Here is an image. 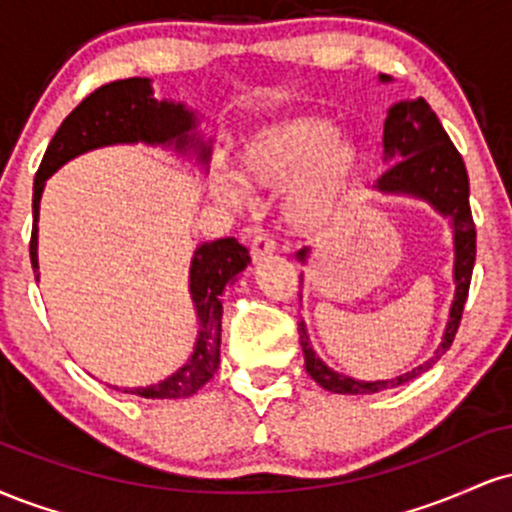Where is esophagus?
<instances>
[{"label": "esophagus", "mask_w": 512, "mask_h": 512, "mask_svg": "<svg viewBox=\"0 0 512 512\" xmlns=\"http://www.w3.org/2000/svg\"><path fill=\"white\" fill-rule=\"evenodd\" d=\"M274 250H276V243H274V238L269 236V233H257V236L252 238L250 255H252V260H255V262H260L267 255H272Z\"/></svg>", "instance_id": "esophagus-1"}]
</instances>
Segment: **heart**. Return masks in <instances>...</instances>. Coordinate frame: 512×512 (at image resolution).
I'll list each match as a JSON object with an SVG mask.
<instances>
[{"instance_id":"1","label":"heart","mask_w":512,"mask_h":512,"mask_svg":"<svg viewBox=\"0 0 512 512\" xmlns=\"http://www.w3.org/2000/svg\"><path fill=\"white\" fill-rule=\"evenodd\" d=\"M361 149L325 117H284L262 127L245 144L240 178L257 190H284L296 180L289 197V219L301 231H317L339 214L361 173ZM216 195L238 202L228 180H214Z\"/></svg>"}]
</instances>
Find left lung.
I'll return each mask as SVG.
<instances>
[{
  "mask_svg": "<svg viewBox=\"0 0 512 512\" xmlns=\"http://www.w3.org/2000/svg\"><path fill=\"white\" fill-rule=\"evenodd\" d=\"M383 81H387V76H383ZM383 144L387 154L385 158L395 163V166H390L387 173L380 175L375 187L383 192H404V195L428 199L440 214L452 219V228H455V301H452L448 327H445L443 344L438 346L436 356L426 361L424 366L411 370V373H404L392 380H378V383H361V380L346 378V375H339L327 368L315 356L313 346L308 342V334H305L303 320L298 322L305 373L317 385L330 392H337V395H370V392L404 385L411 378H416V375L426 373L450 349L452 339L460 330L474 260H477V228H474L472 209H469L467 168H464L460 151L450 142L448 132L440 125L431 105L424 98L399 101L392 105L385 120ZM305 252L308 250L298 252L301 260H305Z\"/></svg>",
  "mask_w": 512,
  "mask_h": 512,
  "instance_id": "left-lung-1",
  "label": "left lung"
}]
</instances>
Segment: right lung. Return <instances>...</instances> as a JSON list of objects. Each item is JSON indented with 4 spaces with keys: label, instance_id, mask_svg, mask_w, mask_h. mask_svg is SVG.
I'll return each instance as SVG.
<instances>
[{
    "label": "right lung",
    "instance_id": "right-lung-1",
    "mask_svg": "<svg viewBox=\"0 0 512 512\" xmlns=\"http://www.w3.org/2000/svg\"><path fill=\"white\" fill-rule=\"evenodd\" d=\"M195 117L185 105L158 103L151 96L149 79L110 81L81 101L64 117L60 129L40 161L33 182V231H31V264L38 272V209L45 180L69 158L108 144L146 142L175 144V149L197 146L199 161L207 163L209 146L190 134ZM250 264V252L236 238H221L197 248L190 269V291L199 315V337L195 354L178 373L151 387L125 390L129 395L146 399H180L190 397L214 378L221 356V293Z\"/></svg>",
    "mask_w": 512,
    "mask_h": 512
}]
</instances>
